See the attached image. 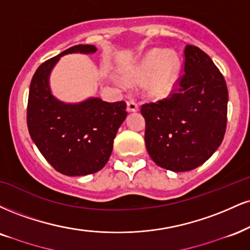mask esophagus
I'll list each match as a JSON object with an SVG mask.
<instances>
[{
	"label": "esophagus",
	"instance_id": "esophagus-1",
	"mask_svg": "<svg viewBox=\"0 0 250 250\" xmlns=\"http://www.w3.org/2000/svg\"><path fill=\"white\" fill-rule=\"evenodd\" d=\"M138 110V104L135 101H128L127 102V112L128 113H133V112H137Z\"/></svg>",
	"mask_w": 250,
	"mask_h": 250
}]
</instances>
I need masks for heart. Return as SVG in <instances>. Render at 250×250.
I'll use <instances>...</instances> for the list:
<instances>
[{
    "instance_id": "heart-1",
    "label": "heart",
    "mask_w": 250,
    "mask_h": 250,
    "mask_svg": "<svg viewBox=\"0 0 250 250\" xmlns=\"http://www.w3.org/2000/svg\"><path fill=\"white\" fill-rule=\"evenodd\" d=\"M180 62L173 51H149L125 76L131 83H146L148 96L156 100L167 98L178 81Z\"/></svg>"
}]
</instances>
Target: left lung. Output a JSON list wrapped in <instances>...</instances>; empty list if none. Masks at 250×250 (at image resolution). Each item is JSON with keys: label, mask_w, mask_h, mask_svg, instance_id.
Returning a JSON list of instances; mask_svg holds the SVG:
<instances>
[{"label": "left lung", "mask_w": 250, "mask_h": 250, "mask_svg": "<svg viewBox=\"0 0 250 250\" xmlns=\"http://www.w3.org/2000/svg\"><path fill=\"white\" fill-rule=\"evenodd\" d=\"M184 72L178 92L141 108L149 156L173 172L205 163L220 146L227 123L226 81L212 59L199 47L188 45Z\"/></svg>", "instance_id": "1"}]
</instances>
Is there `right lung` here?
Segmentation results:
<instances>
[{
    "label": "right lung",
    "instance_id": "1",
    "mask_svg": "<svg viewBox=\"0 0 250 250\" xmlns=\"http://www.w3.org/2000/svg\"><path fill=\"white\" fill-rule=\"evenodd\" d=\"M95 52L94 45L72 46L39 66L30 83L29 134L44 158L66 176L100 171L112 155L114 138L127 117L123 101L106 102L92 96L67 104L51 91V72L62 56Z\"/></svg>",
    "mask_w": 250,
    "mask_h": 250
}]
</instances>
